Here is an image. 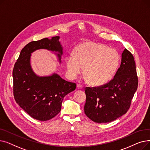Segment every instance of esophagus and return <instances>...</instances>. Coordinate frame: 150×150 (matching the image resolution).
<instances>
[{
    "label": "esophagus",
    "instance_id": "34e87169",
    "mask_svg": "<svg viewBox=\"0 0 150 150\" xmlns=\"http://www.w3.org/2000/svg\"><path fill=\"white\" fill-rule=\"evenodd\" d=\"M76 87H77V88H78V89H83V86H82L81 84H78L77 86H76Z\"/></svg>",
    "mask_w": 150,
    "mask_h": 150
}]
</instances>
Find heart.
<instances>
[{
	"mask_svg": "<svg viewBox=\"0 0 150 150\" xmlns=\"http://www.w3.org/2000/svg\"><path fill=\"white\" fill-rule=\"evenodd\" d=\"M120 63V54L115 49L97 42L83 43L76 47L75 55L66 57L68 73L72 78L81 74L96 86L108 83L114 75Z\"/></svg>",
	"mask_w": 150,
	"mask_h": 150,
	"instance_id": "b5f03b06",
	"label": "heart"
}]
</instances>
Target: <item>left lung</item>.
Wrapping results in <instances>:
<instances>
[{
	"mask_svg": "<svg viewBox=\"0 0 150 150\" xmlns=\"http://www.w3.org/2000/svg\"><path fill=\"white\" fill-rule=\"evenodd\" d=\"M137 86L134 59L131 53L125 49L120 66L113 79L98 87L86 88L85 114L98 123L116 120L128 111Z\"/></svg>",
	"mask_w": 150,
	"mask_h": 150,
	"instance_id": "8db88e82",
	"label": "left lung"
}]
</instances>
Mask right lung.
Returning <instances> with one entry per match:
<instances>
[{"mask_svg":"<svg viewBox=\"0 0 150 150\" xmlns=\"http://www.w3.org/2000/svg\"><path fill=\"white\" fill-rule=\"evenodd\" d=\"M59 36L31 41L22 49L13 70V93L19 106L33 119L49 120L61 109L64 97L76 89V84L62 79L57 74L38 76L31 67V53L47 49L56 53L61 63L62 47Z\"/></svg>","mask_w":150,"mask_h":150,"instance_id":"right-lung-1","label":"right lung"}]
</instances>
